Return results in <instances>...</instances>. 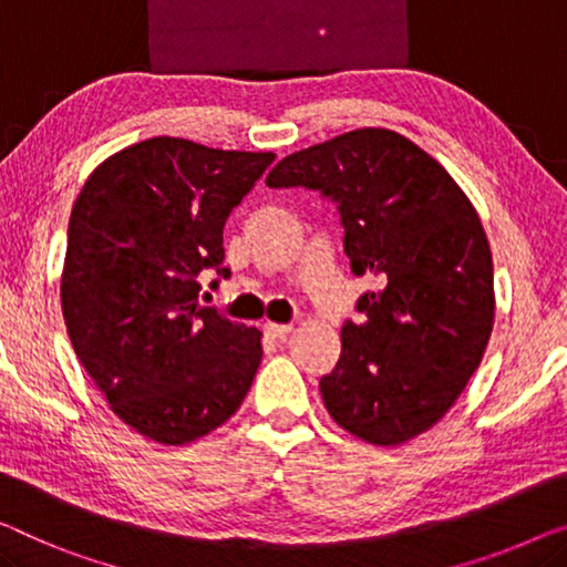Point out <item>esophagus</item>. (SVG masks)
<instances>
[{"label":"esophagus","instance_id":"obj_1","mask_svg":"<svg viewBox=\"0 0 567 567\" xmlns=\"http://www.w3.org/2000/svg\"><path fill=\"white\" fill-rule=\"evenodd\" d=\"M265 331L272 338H285L292 331V326L290 323H272V320H269V323H265Z\"/></svg>","mask_w":567,"mask_h":567}]
</instances>
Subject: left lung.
I'll return each mask as SVG.
<instances>
[{
	"label": "left lung",
	"mask_w": 567,
	"mask_h": 567,
	"mask_svg": "<svg viewBox=\"0 0 567 567\" xmlns=\"http://www.w3.org/2000/svg\"><path fill=\"white\" fill-rule=\"evenodd\" d=\"M267 185L333 198L353 275L379 282L320 379L328 415L371 445L425 433L466 390L494 328L492 249L473 203L435 157L384 126L292 152Z\"/></svg>",
	"instance_id": "left-lung-1"
}]
</instances>
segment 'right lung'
<instances>
[{"label":"right lung","instance_id":"1","mask_svg":"<svg viewBox=\"0 0 567 567\" xmlns=\"http://www.w3.org/2000/svg\"><path fill=\"white\" fill-rule=\"evenodd\" d=\"M272 159L152 137L106 157L73 203L68 338L114 415L150 441L208 435L255 382L261 333L200 306L198 275L226 272V218Z\"/></svg>","mask_w":567,"mask_h":567}]
</instances>
